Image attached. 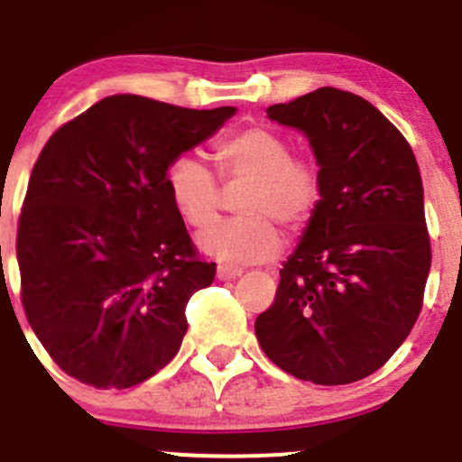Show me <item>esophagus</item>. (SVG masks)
Returning <instances> with one entry per match:
<instances>
[{
	"label": "esophagus",
	"instance_id": "esophagus-1",
	"mask_svg": "<svg viewBox=\"0 0 462 462\" xmlns=\"http://www.w3.org/2000/svg\"><path fill=\"white\" fill-rule=\"evenodd\" d=\"M217 277L221 279V282H230V279L241 277V270L239 268H227V265H218Z\"/></svg>",
	"mask_w": 462,
	"mask_h": 462
}]
</instances>
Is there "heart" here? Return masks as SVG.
<instances>
[{"mask_svg": "<svg viewBox=\"0 0 462 462\" xmlns=\"http://www.w3.org/2000/svg\"><path fill=\"white\" fill-rule=\"evenodd\" d=\"M218 165L226 180L250 183L239 199L244 217L212 226L199 236V250L230 265L261 263L277 254L282 223L288 232H301L321 203L318 167L292 158L291 144L277 132L250 127L226 138L217 147ZM167 194L188 226L205 227L217 218V176L197 156H176L167 167Z\"/></svg>", "mask_w": 462, "mask_h": 462, "instance_id": "b5f03b06", "label": "heart"}]
</instances>
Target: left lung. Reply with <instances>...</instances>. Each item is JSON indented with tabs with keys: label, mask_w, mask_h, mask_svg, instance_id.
<instances>
[{
	"label": "left lung",
	"mask_w": 462,
	"mask_h": 462,
	"mask_svg": "<svg viewBox=\"0 0 462 462\" xmlns=\"http://www.w3.org/2000/svg\"><path fill=\"white\" fill-rule=\"evenodd\" d=\"M265 111L304 134L324 192L254 333L286 374L357 382L398 351L422 309L431 245L416 156L356 93L321 87Z\"/></svg>",
	"instance_id": "8db88e82"
}]
</instances>
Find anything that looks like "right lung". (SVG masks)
Here are the masks:
<instances>
[{
    "label": "right lung",
    "instance_id": "1",
    "mask_svg": "<svg viewBox=\"0 0 462 462\" xmlns=\"http://www.w3.org/2000/svg\"><path fill=\"white\" fill-rule=\"evenodd\" d=\"M235 106L102 97L62 125L31 171L17 230L22 304L55 365L129 389L170 365L189 297L214 282L167 194V167Z\"/></svg>",
    "mask_w": 462,
    "mask_h": 462
}]
</instances>
